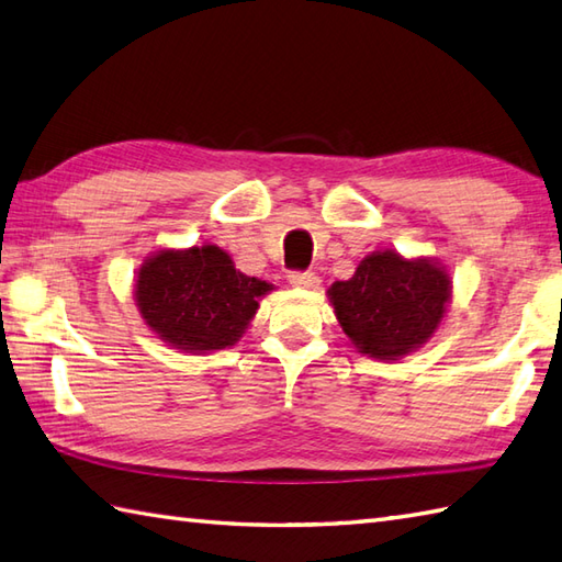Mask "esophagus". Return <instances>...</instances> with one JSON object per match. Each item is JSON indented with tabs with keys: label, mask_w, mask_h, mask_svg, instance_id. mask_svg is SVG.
I'll use <instances>...</instances> for the list:
<instances>
[{
	"label": "esophagus",
	"mask_w": 562,
	"mask_h": 562,
	"mask_svg": "<svg viewBox=\"0 0 562 562\" xmlns=\"http://www.w3.org/2000/svg\"><path fill=\"white\" fill-rule=\"evenodd\" d=\"M288 280L292 288H300V290H316L321 284L316 272H290Z\"/></svg>",
	"instance_id": "obj_1"
}]
</instances>
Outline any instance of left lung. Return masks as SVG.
Wrapping results in <instances>:
<instances>
[{
  "mask_svg": "<svg viewBox=\"0 0 562 562\" xmlns=\"http://www.w3.org/2000/svg\"><path fill=\"white\" fill-rule=\"evenodd\" d=\"M326 294L357 352L396 362L435 338L451 304V274L437 258L379 248Z\"/></svg>",
  "mask_w": 562,
  "mask_h": 562,
  "instance_id": "obj_1",
  "label": "left lung"
}]
</instances>
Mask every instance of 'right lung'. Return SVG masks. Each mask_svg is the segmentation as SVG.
<instances>
[{"mask_svg": "<svg viewBox=\"0 0 562 562\" xmlns=\"http://www.w3.org/2000/svg\"><path fill=\"white\" fill-rule=\"evenodd\" d=\"M274 288L236 270L214 244L159 248L135 274V306L145 326L169 348L210 355L244 338L258 302Z\"/></svg>", "mask_w": 562, "mask_h": 562, "instance_id": "obj_1", "label": "right lung"}]
</instances>
